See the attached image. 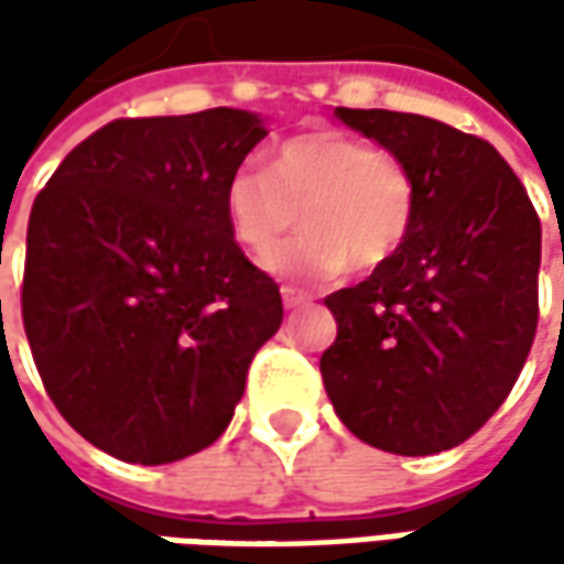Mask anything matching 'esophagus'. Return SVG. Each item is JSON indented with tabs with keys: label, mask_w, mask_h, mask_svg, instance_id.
I'll list each match as a JSON object with an SVG mask.
<instances>
[{
	"label": "esophagus",
	"mask_w": 564,
	"mask_h": 564,
	"mask_svg": "<svg viewBox=\"0 0 564 564\" xmlns=\"http://www.w3.org/2000/svg\"><path fill=\"white\" fill-rule=\"evenodd\" d=\"M311 301V294L301 292V289H292V285H282V304L294 311V307H304Z\"/></svg>",
	"instance_id": "34e87169"
}]
</instances>
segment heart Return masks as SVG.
I'll use <instances>...</instances> for the list:
<instances>
[{"instance_id":"1","label":"heart","mask_w":564,"mask_h":564,"mask_svg":"<svg viewBox=\"0 0 564 564\" xmlns=\"http://www.w3.org/2000/svg\"><path fill=\"white\" fill-rule=\"evenodd\" d=\"M223 209L238 245L260 257L301 212L305 235L271 249L267 270L289 282H323L348 267L373 270L392 260L411 235L417 194L389 153L336 128H316L279 143L267 172H231Z\"/></svg>"}]
</instances>
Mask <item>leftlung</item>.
<instances>
[{
    "instance_id": "8db88e82",
    "label": "left lung",
    "mask_w": 564,
    "mask_h": 564,
    "mask_svg": "<svg viewBox=\"0 0 564 564\" xmlns=\"http://www.w3.org/2000/svg\"><path fill=\"white\" fill-rule=\"evenodd\" d=\"M417 194L401 250L326 297L319 373L338 421L392 455L465 443L509 399L536 333L540 219L492 143L426 116L336 109Z\"/></svg>"
}]
</instances>
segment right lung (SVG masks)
<instances>
[{
    "mask_svg": "<svg viewBox=\"0 0 564 564\" xmlns=\"http://www.w3.org/2000/svg\"><path fill=\"white\" fill-rule=\"evenodd\" d=\"M267 134L226 106L109 121L33 200L24 333L58 414L112 458L169 465L216 443L282 326L279 285L223 209Z\"/></svg>",
    "mask_w": 564,
    "mask_h": 564,
    "instance_id": "add662e5",
    "label": "right lung"
}]
</instances>
